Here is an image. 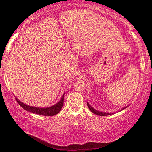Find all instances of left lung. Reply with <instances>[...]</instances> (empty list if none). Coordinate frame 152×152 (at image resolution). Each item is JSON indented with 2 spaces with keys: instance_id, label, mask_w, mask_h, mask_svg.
I'll use <instances>...</instances> for the list:
<instances>
[{
  "instance_id": "left-lung-1",
  "label": "left lung",
  "mask_w": 152,
  "mask_h": 152,
  "mask_svg": "<svg viewBox=\"0 0 152 152\" xmlns=\"http://www.w3.org/2000/svg\"><path fill=\"white\" fill-rule=\"evenodd\" d=\"M87 106L88 107V108H89V109L91 110V111L93 113H94V114H96V115H99V116H107V115H111V113H103V112H100V111H98V110H95L94 109H93V108H92L91 105L89 104V103L88 102H87ZM126 107H125V108H123V109H122L121 110H123L124 109H125Z\"/></svg>"
}]
</instances>
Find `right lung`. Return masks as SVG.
Masks as SVG:
<instances>
[{
	"instance_id": "1",
	"label": "right lung",
	"mask_w": 152,
	"mask_h": 152,
	"mask_svg": "<svg viewBox=\"0 0 152 152\" xmlns=\"http://www.w3.org/2000/svg\"><path fill=\"white\" fill-rule=\"evenodd\" d=\"M64 94L61 97V99L60 101H59L57 104L53 105L52 107H50L49 108H39V107H30L29 105H27L24 103H23L21 101L18 100L17 98H15L17 103L19 104L23 109H25L27 111L31 112L33 113H35V114L40 115H44V116H54V115H57L58 113L60 111V110L63 107L64 104Z\"/></svg>"
}]
</instances>
